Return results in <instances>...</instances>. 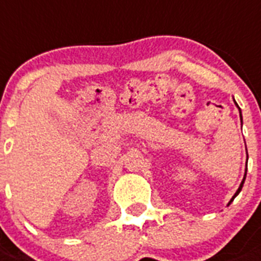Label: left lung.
<instances>
[{"instance_id":"8db88e82","label":"left lung","mask_w":261,"mask_h":261,"mask_svg":"<svg viewBox=\"0 0 261 261\" xmlns=\"http://www.w3.org/2000/svg\"><path fill=\"white\" fill-rule=\"evenodd\" d=\"M234 103H236V101H234ZM236 106H237V103H236ZM237 109L240 110V107H239V106H237ZM240 119H241V123H243V118H241V111H240ZM247 161H248V158H247ZM245 177H247V169H245V174H244V178H243V181H241V184H240V186H239V189H237V192L234 193V196L232 197V198H230V201H229V204L228 205H230V202H232V201L234 200V198H236V196L237 194H239V193L241 192V189H243V185H244V181H245Z\"/></svg>"}]
</instances>
